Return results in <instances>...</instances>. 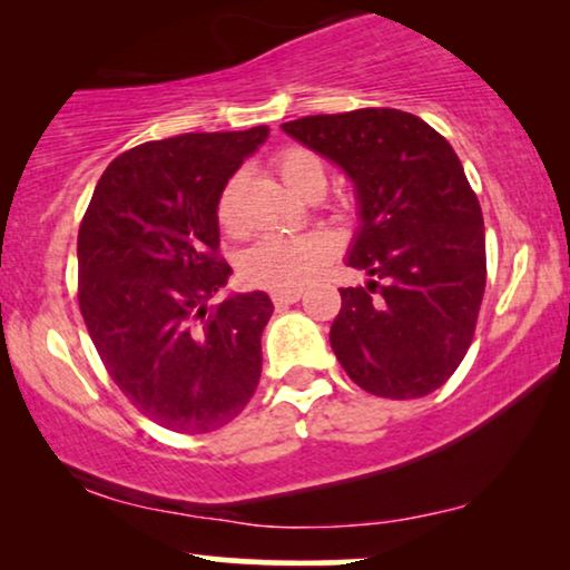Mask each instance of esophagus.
Here are the masks:
<instances>
[{
  "label": "esophagus",
  "mask_w": 570,
  "mask_h": 570,
  "mask_svg": "<svg viewBox=\"0 0 570 570\" xmlns=\"http://www.w3.org/2000/svg\"><path fill=\"white\" fill-rule=\"evenodd\" d=\"M299 297H302V289H276L271 294L273 305H276V307L294 305V302H299Z\"/></svg>",
  "instance_id": "obj_1"
}]
</instances>
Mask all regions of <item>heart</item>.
<instances>
[{"label": "heart", "mask_w": 570, "mask_h": 570, "mask_svg": "<svg viewBox=\"0 0 570 570\" xmlns=\"http://www.w3.org/2000/svg\"><path fill=\"white\" fill-rule=\"evenodd\" d=\"M273 166H276L284 185L302 197L315 193V189L325 193V185H328V174H325L321 156L302 146L278 150L276 158H273ZM242 181H245L242 174H234V177L226 179L222 193H218L216 218L226 234L242 232ZM331 255L333 239L323 232L265 234L242 255L239 271L247 284L268 286V289H297V286L307 284L328 263Z\"/></svg>", "instance_id": "1"}]
</instances>
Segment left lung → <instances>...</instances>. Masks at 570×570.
<instances>
[{
  "label": "left lung",
  "instance_id": "8db88e82",
  "mask_svg": "<svg viewBox=\"0 0 570 570\" xmlns=\"http://www.w3.org/2000/svg\"><path fill=\"white\" fill-rule=\"evenodd\" d=\"M281 127L338 164L360 203L346 265L373 281L341 289L336 360L373 396H428L472 346L488 278L482 208L456 150L399 109L315 114Z\"/></svg>",
  "mask_w": 570,
  "mask_h": 570
}]
</instances>
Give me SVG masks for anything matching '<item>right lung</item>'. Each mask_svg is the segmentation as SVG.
I'll return each mask as SVG.
<instances>
[{"instance_id": "right-lung-1", "label": "right lung", "mask_w": 570, "mask_h": 570, "mask_svg": "<svg viewBox=\"0 0 570 570\" xmlns=\"http://www.w3.org/2000/svg\"><path fill=\"white\" fill-rule=\"evenodd\" d=\"M268 138L187 132L114 158L78 232V302L106 373L166 430L232 422L261 381L265 292L208 299L229 281L218 255L216 200Z\"/></svg>"}]
</instances>
